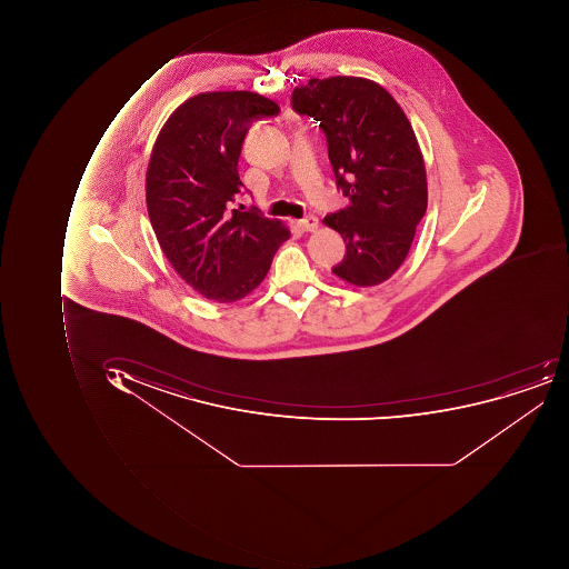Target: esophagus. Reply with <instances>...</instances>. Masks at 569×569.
<instances>
[{
  "label": "esophagus",
  "instance_id": "34e87169",
  "mask_svg": "<svg viewBox=\"0 0 569 569\" xmlns=\"http://www.w3.org/2000/svg\"><path fill=\"white\" fill-rule=\"evenodd\" d=\"M318 217L309 216L298 222L299 229L305 232H315L318 229Z\"/></svg>",
  "mask_w": 569,
  "mask_h": 569
}]
</instances>
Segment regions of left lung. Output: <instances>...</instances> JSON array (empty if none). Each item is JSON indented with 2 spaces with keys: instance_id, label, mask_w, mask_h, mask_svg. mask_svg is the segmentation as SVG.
Returning a JSON list of instances; mask_svg holds the SVG:
<instances>
[{
  "instance_id": "8db88e82",
  "label": "left lung",
  "mask_w": 569,
  "mask_h": 569,
  "mask_svg": "<svg viewBox=\"0 0 569 569\" xmlns=\"http://www.w3.org/2000/svg\"><path fill=\"white\" fill-rule=\"evenodd\" d=\"M292 108L320 123L337 188L349 198L323 220L347 249L331 271L357 287L385 282L406 261L428 209L422 152L406 112L359 77L311 79L293 89Z\"/></svg>"
}]
</instances>
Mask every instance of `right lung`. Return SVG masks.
<instances>
[{
	"instance_id": "1",
	"label": "right lung",
	"mask_w": 569,
	"mask_h": 569,
	"mask_svg": "<svg viewBox=\"0 0 569 569\" xmlns=\"http://www.w3.org/2000/svg\"><path fill=\"white\" fill-rule=\"evenodd\" d=\"M279 112L260 93H198L157 137L146 179L150 222L169 263L203 298L227 305L253 292L290 238L280 220L232 207L244 190L238 160L246 133Z\"/></svg>"
}]
</instances>
